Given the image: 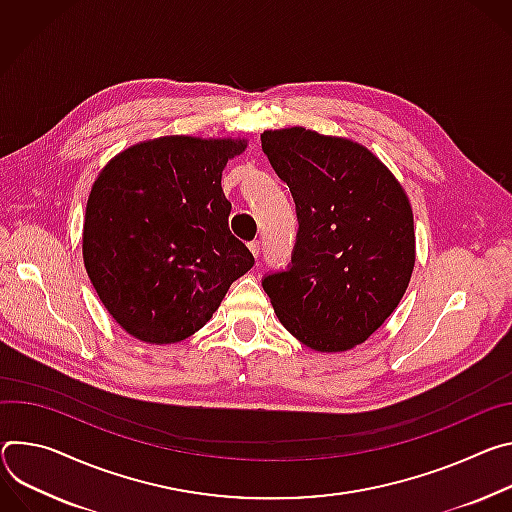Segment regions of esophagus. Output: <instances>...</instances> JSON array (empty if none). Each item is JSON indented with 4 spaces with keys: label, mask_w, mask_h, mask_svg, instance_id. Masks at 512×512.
<instances>
[{
    "label": "esophagus",
    "mask_w": 512,
    "mask_h": 512,
    "mask_svg": "<svg viewBox=\"0 0 512 512\" xmlns=\"http://www.w3.org/2000/svg\"><path fill=\"white\" fill-rule=\"evenodd\" d=\"M248 248H250V252L254 254V258H258V254H260V242H258V240H254V242H250V244H248Z\"/></svg>",
    "instance_id": "esophagus-1"
}]
</instances>
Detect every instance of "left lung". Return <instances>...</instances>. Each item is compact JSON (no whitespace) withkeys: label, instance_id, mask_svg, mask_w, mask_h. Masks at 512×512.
<instances>
[{"label":"left lung","instance_id":"left-lung-1","mask_svg":"<svg viewBox=\"0 0 512 512\" xmlns=\"http://www.w3.org/2000/svg\"><path fill=\"white\" fill-rule=\"evenodd\" d=\"M262 150L291 189L299 232L287 270L262 287L278 321L315 352H346L401 303L415 266L413 209L366 146L305 128L266 130Z\"/></svg>","mask_w":512,"mask_h":512}]
</instances>
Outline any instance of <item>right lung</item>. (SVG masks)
I'll list each match as a JSON object with an SVG mask.
<instances>
[{
    "instance_id": "right-lung-1",
    "label": "right lung",
    "mask_w": 512,
    "mask_h": 512,
    "mask_svg": "<svg viewBox=\"0 0 512 512\" xmlns=\"http://www.w3.org/2000/svg\"><path fill=\"white\" fill-rule=\"evenodd\" d=\"M246 140L162 136L113 156L89 193L83 262L93 287L130 335L177 344L217 311L254 266L227 227L221 173Z\"/></svg>"
}]
</instances>
